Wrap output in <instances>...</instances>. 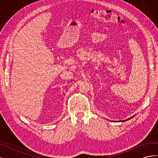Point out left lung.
<instances>
[{"label": "left lung", "mask_w": 158, "mask_h": 158, "mask_svg": "<svg viewBox=\"0 0 158 158\" xmlns=\"http://www.w3.org/2000/svg\"><path fill=\"white\" fill-rule=\"evenodd\" d=\"M134 117V116H133ZM133 117H131V118H128V119H127V121H128V120H129V119H131V118H132ZM125 121H126V120H124V121H122V122H125Z\"/></svg>", "instance_id": "1"}]
</instances>
